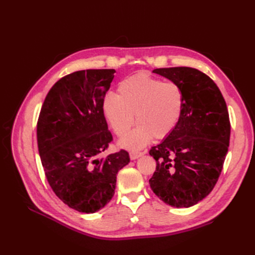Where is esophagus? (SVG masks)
I'll return each instance as SVG.
<instances>
[{"label": "esophagus", "mask_w": 255, "mask_h": 255, "mask_svg": "<svg viewBox=\"0 0 255 255\" xmlns=\"http://www.w3.org/2000/svg\"><path fill=\"white\" fill-rule=\"evenodd\" d=\"M142 155H143V153H142V152H139V151H130V152H129V158L132 159V160L139 158V157L142 156Z\"/></svg>", "instance_id": "esophagus-1"}]
</instances>
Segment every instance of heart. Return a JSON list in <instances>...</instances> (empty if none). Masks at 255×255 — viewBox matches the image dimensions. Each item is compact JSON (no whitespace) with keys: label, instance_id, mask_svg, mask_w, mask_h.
<instances>
[{"label":"heart","instance_id":"b5f03b06","mask_svg":"<svg viewBox=\"0 0 255 255\" xmlns=\"http://www.w3.org/2000/svg\"><path fill=\"white\" fill-rule=\"evenodd\" d=\"M118 92H109L102 100L103 115L114 133L125 136L134 126L135 115L139 125L119 141L121 148L141 149L153 137H168L179 125L185 100L177 84L138 73L122 80Z\"/></svg>","mask_w":255,"mask_h":255}]
</instances>
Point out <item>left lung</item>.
Segmentation results:
<instances>
[{"instance_id": "left-lung-1", "label": "left lung", "mask_w": 255, "mask_h": 255, "mask_svg": "<svg viewBox=\"0 0 255 255\" xmlns=\"http://www.w3.org/2000/svg\"><path fill=\"white\" fill-rule=\"evenodd\" d=\"M153 72L179 85L185 104L173 132L149 152L156 160L149 183L166 204L190 207L210 194L221 173L231 133L227 104L217 85L197 69L159 68Z\"/></svg>"}]
</instances>
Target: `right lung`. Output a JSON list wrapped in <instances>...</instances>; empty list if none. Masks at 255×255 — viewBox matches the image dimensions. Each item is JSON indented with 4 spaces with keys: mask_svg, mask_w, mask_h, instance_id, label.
<instances>
[{
    "mask_svg": "<svg viewBox=\"0 0 255 255\" xmlns=\"http://www.w3.org/2000/svg\"><path fill=\"white\" fill-rule=\"evenodd\" d=\"M114 69L76 71L54 84L37 122V143L51 188L69 207L92 214L115 194L117 173L129 163L120 150L99 155L113 140L102 112Z\"/></svg>",
    "mask_w": 255,
    "mask_h": 255,
    "instance_id": "right-lung-1",
    "label": "right lung"
}]
</instances>
